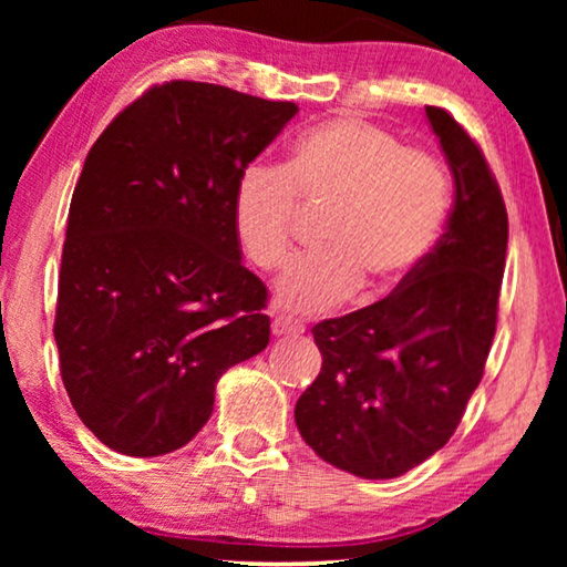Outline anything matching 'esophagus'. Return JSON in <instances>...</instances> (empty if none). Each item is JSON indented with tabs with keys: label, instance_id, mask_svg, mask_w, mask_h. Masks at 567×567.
Segmentation results:
<instances>
[{
	"label": "esophagus",
	"instance_id": "obj_1",
	"mask_svg": "<svg viewBox=\"0 0 567 567\" xmlns=\"http://www.w3.org/2000/svg\"><path fill=\"white\" fill-rule=\"evenodd\" d=\"M270 328H274V336H278V338L299 336V332H305V324H301L299 320H293V317H284V315H278Z\"/></svg>",
	"mask_w": 567,
	"mask_h": 567
}]
</instances>
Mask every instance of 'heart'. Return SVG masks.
<instances>
[{"mask_svg": "<svg viewBox=\"0 0 567 567\" xmlns=\"http://www.w3.org/2000/svg\"><path fill=\"white\" fill-rule=\"evenodd\" d=\"M301 204L324 206L320 247L291 260L276 299L312 315L343 305L367 284L400 286L439 243L452 204V177L436 154L405 146L363 118H332L293 138L281 165L252 162L231 190V231L255 268L289 258Z\"/></svg>", "mask_w": 567, "mask_h": 567, "instance_id": "heart-1", "label": "heart"}]
</instances>
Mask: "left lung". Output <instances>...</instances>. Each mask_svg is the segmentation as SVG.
<instances>
[{"mask_svg": "<svg viewBox=\"0 0 567 567\" xmlns=\"http://www.w3.org/2000/svg\"><path fill=\"white\" fill-rule=\"evenodd\" d=\"M454 175L446 231L390 297L312 328L322 369L297 400V429L317 456L390 480L452 439L491 353L508 214L467 131L425 107Z\"/></svg>", "mask_w": 567, "mask_h": 567, "instance_id": "8db88e82", "label": "left lung"}]
</instances>
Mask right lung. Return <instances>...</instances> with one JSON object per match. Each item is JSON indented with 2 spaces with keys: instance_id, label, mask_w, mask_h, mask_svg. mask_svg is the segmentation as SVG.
<instances>
[{
  "instance_id": "right-lung-1",
  "label": "right lung",
  "mask_w": 567,
  "mask_h": 567,
  "mask_svg": "<svg viewBox=\"0 0 567 567\" xmlns=\"http://www.w3.org/2000/svg\"><path fill=\"white\" fill-rule=\"evenodd\" d=\"M208 82L154 84L111 121L69 206L53 338L66 394L113 452L188 444L219 377L270 340L231 190L297 115Z\"/></svg>"
}]
</instances>
